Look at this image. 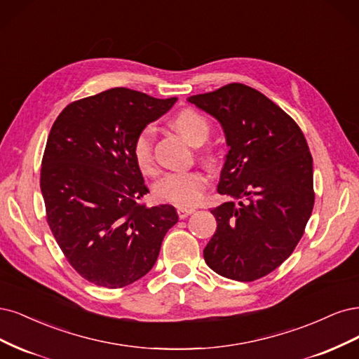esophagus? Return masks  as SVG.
I'll use <instances>...</instances> for the list:
<instances>
[{
    "label": "esophagus",
    "mask_w": 359,
    "mask_h": 359,
    "mask_svg": "<svg viewBox=\"0 0 359 359\" xmlns=\"http://www.w3.org/2000/svg\"><path fill=\"white\" fill-rule=\"evenodd\" d=\"M195 209H192V207H177V216L180 219L183 217H188L191 213H194Z\"/></svg>",
    "instance_id": "1"
}]
</instances>
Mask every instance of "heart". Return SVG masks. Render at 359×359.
I'll use <instances>...</instances> for the list:
<instances>
[{"mask_svg": "<svg viewBox=\"0 0 359 359\" xmlns=\"http://www.w3.org/2000/svg\"><path fill=\"white\" fill-rule=\"evenodd\" d=\"M175 128L187 138L191 144H201L210 134V122L204 114L195 109H183L171 119ZM131 154L134 163L143 175H154V133L146 126L137 133L133 140ZM213 156V152H210ZM209 187V179L200 170L168 172L155 184V195L159 201L175 205H192L201 200L204 191Z\"/></svg>", "mask_w": 359, "mask_h": 359, "instance_id": "1", "label": "heart"}]
</instances>
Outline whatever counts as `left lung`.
<instances>
[{
	"label": "left lung",
	"mask_w": 359,
	"mask_h": 359,
	"mask_svg": "<svg viewBox=\"0 0 359 359\" xmlns=\"http://www.w3.org/2000/svg\"><path fill=\"white\" fill-rule=\"evenodd\" d=\"M222 123L229 152L217 192L238 200L210 210L209 267L253 282L289 258L313 210V159L298 123L259 90L228 83L188 100Z\"/></svg>",
	"instance_id": "8db88e82"
}]
</instances>
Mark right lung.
I'll use <instances>...</instances> for the list:
<instances>
[{"mask_svg":"<svg viewBox=\"0 0 359 359\" xmlns=\"http://www.w3.org/2000/svg\"><path fill=\"white\" fill-rule=\"evenodd\" d=\"M176 100L113 88L70 102L52 126L40 172L46 219L90 283L116 289L140 279L177 222L172 205L143 203L149 188L131 154L137 133Z\"/></svg>","mask_w":359,"mask_h":359,"instance_id":"add662e5","label":"right lung"}]
</instances>
